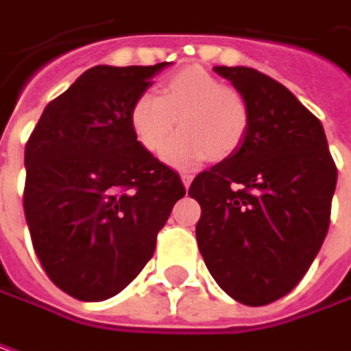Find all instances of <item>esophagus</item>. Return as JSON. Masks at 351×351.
<instances>
[{
    "instance_id": "1",
    "label": "esophagus",
    "mask_w": 351,
    "mask_h": 351,
    "mask_svg": "<svg viewBox=\"0 0 351 351\" xmlns=\"http://www.w3.org/2000/svg\"><path fill=\"white\" fill-rule=\"evenodd\" d=\"M193 182V173H189V171H183L182 173V183L185 189H189V185Z\"/></svg>"
}]
</instances>
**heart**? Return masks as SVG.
<instances>
[{
    "label": "heart",
    "mask_w": 351,
    "mask_h": 351,
    "mask_svg": "<svg viewBox=\"0 0 351 351\" xmlns=\"http://www.w3.org/2000/svg\"><path fill=\"white\" fill-rule=\"evenodd\" d=\"M180 119L182 134L169 145L166 160L191 166L205 158L224 160L242 146L250 127L246 97L203 68H183L166 77L160 95L144 93L130 111L136 141L150 154H164Z\"/></svg>",
    "instance_id": "1"
}]
</instances>
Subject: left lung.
I'll list each match as a JSON object with an SVG mask.
<instances>
[{
	"label": "left lung",
	"mask_w": 351,
	"mask_h": 351,
	"mask_svg": "<svg viewBox=\"0 0 351 351\" xmlns=\"http://www.w3.org/2000/svg\"><path fill=\"white\" fill-rule=\"evenodd\" d=\"M248 101L242 146L197 176L189 195L205 265L232 299L274 303L306 274L330 224L338 169L324 128L289 89L246 66H215Z\"/></svg>",
	"instance_id": "1"
}]
</instances>
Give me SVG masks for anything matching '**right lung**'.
Here are the masks:
<instances>
[{
    "mask_svg": "<svg viewBox=\"0 0 351 351\" xmlns=\"http://www.w3.org/2000/svg\"><path fill=\"white\" fill-rule=\"evenodd\" d=\"M168 62L95 66L47 105L25 146L23 207L50 281L80 301L115 297L154 256L185 195L136 141L130 111Z\"/></svg>",
    "mask_w": 351,
    "mask_h": 351,
    "instance_id": "obj_1",
    "label": "right lung"
}]
</instances>
